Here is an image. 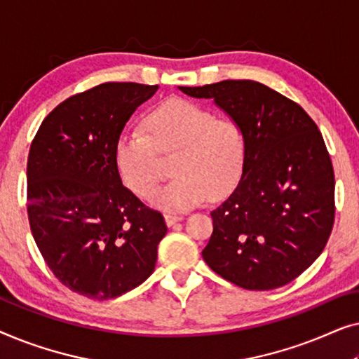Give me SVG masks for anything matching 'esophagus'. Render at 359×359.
I'll return each instance as SVG.
<instances>
[{"mask_svg":"<svg viewBox=\"0 0 359 359\" xmlns=\"http://www.w3.org/2000/svg\"><path fill=\"white\" fill-rule=\"evenodd\" d=\"M181 219H183V217H181V215H176V214H166L165 215V222H166V225H168V227L175 225L176 222H180Z\"/></svg>","mask_w":359,"mask_h":359,"instance_id":"34e87169","label":"esophagus"}]
</instances>
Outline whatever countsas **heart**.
<instances>
[{
    "label": "heart",
    "instance_id": "b5f03b06",
    "mask_svg": "<svg viewBox=\"0 0 359 359\" xmlns=\"http://www.w3.org/2000/svg\"><path fill=\"white\" fill-rule=\"evenodd\" d=\"M144 132L119 135L114 163L126 188L142 199L155 193L163 160L175 155L176 178L155 194L154 203L166 210H188L219 199L237 186L242 176L247 142L240 126L217 119L199 102L173 97L147 112Z\"/></svg>",
    "mask_w": 359,
    "mask_h": 359
}]
</instances>
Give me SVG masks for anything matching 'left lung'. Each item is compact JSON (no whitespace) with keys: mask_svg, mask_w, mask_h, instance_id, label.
<instances>
[{"mask_svg":"<svg viewBox=\"0 0 359 359\" xmlns=\"http://www.w3.org/2000/svg\"><path fill=\"white\" fill-rule=\"evenodd\" d=\"M180 90L212 97L247 142L237 188L210 212L204 262L248 291L294 281L323 252L335 222V175L322 132L297 102L258 81Z\"/></svg>","mask_w":359,"mask_h":359,"instance_id":"obj_1","label":"left lung"}]
</instances>
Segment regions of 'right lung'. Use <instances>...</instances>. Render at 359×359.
<instances>
[{"label": "right lung", "instance_id": "right-lung-1", "mask_svg": "<svg viewBox=\"0 0 359 359\" xmlns=\"http://www.w3.org/2000/svg\"><path fill=\"white\" fill-rule=\"evenodd\" d=\"M158 85L102 83L60 102L42 121L27 156L32 237L58 281L106 301L154 273L163 215L127 189L114 147L137 106Z\"/></svg>", "mask_w": 359, "mask_h": 359}]
</instances>
